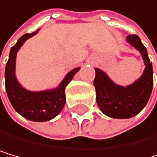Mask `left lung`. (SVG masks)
<instances>
[{
  "mask_svg": "<svg viewBox=\"0 0 157 157\" xmlns=\"http://www.w3.org/2000/svg\"><path fill=\"white\" fill-rule=\"evenodd\" d=\"M126 40L140 51L144 60L146 68L140 78L124 87L114 83L100 69H95L97 104L106 116L113 118H129L138 114L149 101L153 85L152 65L145 45L136 35L127 36Z\"/></svg>",
  "mask_w": 157,
  "mask_h": 157,
  "instance_id": "1",
  "label": "left lung"
}]
</instances>
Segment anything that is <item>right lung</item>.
Here are the masks:
<instances>
[{"instance_id": "1", "label": "right lung", "mask_w": 157, "mask_h": 157, "mask_svg": "<svg viewBox=\"0 0 157 157\" xmlns=\"http://www.w3.org/2000/svg\"><path fill=\"white\" fill-rule=\"evenodd\" d=\"M39 32L25 34L11 47L8 61L6 65V89L13 109L25 118L32 121L43 122L54 118L65 106V88L80 68L69 72L60 84L54 89L44 91H29L22 87L15 75L16 54L29 38Z\"/></svg>"}]
</instances>
